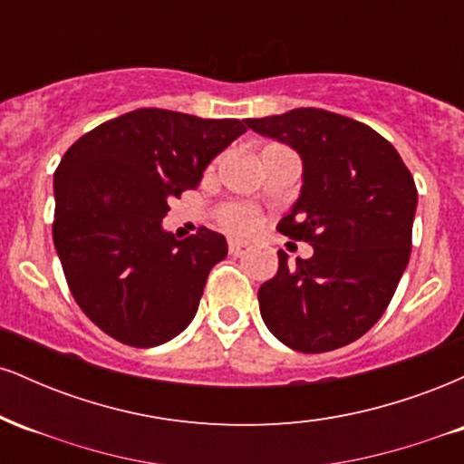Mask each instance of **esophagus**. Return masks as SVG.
I'll return each mask as SVG.
<instances>
[{
  "label": "esophagus",
  "instance_id": "esophagus-1",
  "mask_svg": "<svg viewBox=\"0 0 464 464\" xmlns=\"http://www.w3.org/2000/svg\"><path fill=\"white\" fill-rule=\"evenodd\" d=\"M248 246V239H242V237H231L228 239V253L233 255V257H237V255H242V250Z\"/></svg>",
  "mask_w": 464,
  "mask_h": 464
}]
</instances>
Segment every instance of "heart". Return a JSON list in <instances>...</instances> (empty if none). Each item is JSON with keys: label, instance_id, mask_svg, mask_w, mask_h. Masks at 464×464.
I'll list each match as a JSON object with an SVG mask.
<instances>
[{"label": "heart", "instance_id": "b5f03b06", "mask_svg": "<svg viewBox=\"0 0 464 464\" xmlns=\"http://www.w3.org/2000/svg\"><path fill=\"white\" fill-rule=\"evenodd\" d=\"M218 216H220V222L233 231H246L255 225V209L253 207L239 205V202H228V205H222L218 209Z\"/></svg>", "mask_w": 464, "mask_h": 464}]
</instances>
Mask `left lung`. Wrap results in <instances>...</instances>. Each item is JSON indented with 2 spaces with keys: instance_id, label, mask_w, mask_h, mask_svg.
I'll use <instances>...</instances> for the list:
<instances>
[{
  "instance_id": "left-lung-1",
  "label": "left lung",
  "mask_w": 464,
  "mask_h": 464,
  "mask_svg": "<svg viewBox=\"0 0 464 464\" xmlns=\"http://www.w3.org/2000/svg\"><path fill=\"white\" fill-rule=\"evenodd\" d=\"M301 154L303 185L276 231L314 246L259 287L266 327L285 347L324 353L353 343L382 318L406 270L417 185L380 132L323 109L246 120Z\"/></svg>"
}]
</instances>
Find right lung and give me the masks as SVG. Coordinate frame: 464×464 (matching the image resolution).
Masks as SVG:
<instances>
[{
    "instance_id": "add662e5",
    "label": "right lung",
    "mask_w": 464,
    "mask_h": 464,
    "mask_svg": "<svg viewBox=\"0 0 464 464\" xmlns=\"http://www.w3.org/2000/svg\"><path fill=\"white\" fill-rule=\"evenodd\" d=\"M246 124L137 109L73 143L54 172V246L80 310L129 347L168 343L191 323L227 239L163 231L172 198L198 188Z\"/></svg>"
}]
</instances>
